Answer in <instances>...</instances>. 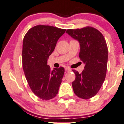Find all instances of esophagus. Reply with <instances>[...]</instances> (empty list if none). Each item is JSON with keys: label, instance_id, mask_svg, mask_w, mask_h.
I'll return each instance as SVG.
<instances>
[{"label": "esophagus", "instance_id": "esophagus-1", "mask_svg": "<svg viewBox=\"0 0 124 124\" xmlns=\"http://www.w3.org/2000/svg\"><path fill=\"white\" fill-rule=\"evenodd\" d=\"M65 69L66 71H71V69L69 68V67H65Z\"/></svg>", "mask_w": 124, "mask_h": 124}]
</instances>
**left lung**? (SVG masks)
<instances>
[{"instance_id": "8db88e82", "label": "left lung", "mask_w": 124, "mask_h": 124, "mask_svg": "<svg viewBox=\"0 0 124 124\" xmlns=\"http://www.w3.org/2000/svg\"><path fill=\"white\" fill-rule=\"evenodd\" d=\"M66 32L80 45L79 57L85 64L81 73L73 70L76 79L72 86L77 96L87 100L94 96L105 79L108 50L104 36L92 27L69 29Z\"/></svg>"}]
</instances>
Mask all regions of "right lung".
I'll return each instance as SVG.
<instances>
[{
    "instance_id": "add662e5",
    "label": "right lung",
    "mask_w": 124,
    "mask_h": 124,
    "mask_svg": "<svg viewBox=\"0 0 124 124\" xmlns=\"http://www.w3.org/2000/svg\"><path fill=\"white\" fill-rule=\"evenodd\" d=\"M65 29L38 25L27 31L23 42L22 63L24 75L31 90L38 97L49 100L58 93L65 69L51 71L47 59L53 52Z\"/></svg>"
}]
</instances>
